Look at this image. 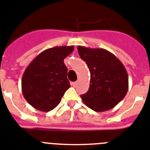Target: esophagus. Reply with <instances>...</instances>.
I'll return each instance as SVG.
<instances>
[{
  "instance_id": "obj_1",
  "label": "esophagus",
  "mask_w": 150,
  "mask_h": 150,
  "mask_svg": "<svg viewBox=\"0 0 150 150\" xmlns=\"http://www.w3.org/2000/svg\"><path fill=\"white\" fill-rule=\"evenodd\" d=\"M78 81H75V82H74L73 83V86H77V84H78Z\"/></svg>"
}]
</instances>
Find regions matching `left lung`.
<instances>
[{"instance_id": "left-lung-1", "label": "left lung", "mask_w": 150, "mask_h": 150, "mask_svg": "<svg viewBox=\"0 0 150 150\" xmlns=\"http://www.w3.org/2000/svg\"><path fill=\"white\" fill-rule=\"evenodd\" d=\"M77 50L90 72L88 91L80 96L83 102L96 112L113 108L128 91V74L124 65L105 49L78 46Z\"/></svg>"}]
</instances>
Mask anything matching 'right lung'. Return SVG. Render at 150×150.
I'll return each instance as SVG.
<instances>
[{"label": "right lung", "instance_id": "obj_1", "mask_svg": "<svg viewBox=\"0 0 150 150\" xmlns=\"http://www.w3.org/2000/svg\"><path fill=\"white\" fill-rule=\"evenodd\" d=\"M74 49V46L47 49L26 68L21 80L22 93L33 108L49 112L60 103L64 93L70 87L64 60Z\"/></svg>", "mask_w": 150, "mask_h": 150}]
</instances>
